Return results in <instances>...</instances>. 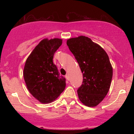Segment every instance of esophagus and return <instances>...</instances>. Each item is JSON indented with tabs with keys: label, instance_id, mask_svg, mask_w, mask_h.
<instances>
[{
	"label": "esophagus",
	"instance_id": "esophagus-1",
	"mask_svg": "<svg viewBox=\"0 0 134 134\" xmlns=\"http://www.w3.org/2000/svg\"><path fill=\"white\" fill-rule=\"evenodd\" d=\"M65 78L67 79V80L69 79V75L68 74H66L65 75Z\"/></svg>",
	"mask_w": 134,
	"mask_h": 134
}]
</instances>
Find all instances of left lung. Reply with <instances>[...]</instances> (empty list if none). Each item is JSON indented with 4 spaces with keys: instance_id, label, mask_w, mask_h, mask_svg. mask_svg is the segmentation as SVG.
<instances>
[{
    "instance_id": "left-lung-1",
    "label": "left lung",
    "mask_w": 134,
    "mask_h": 134,
    "mask_svg": "<svg viewBox=\"0 0 134 134\" xmlns=\"http://www.w3.org/2000/svg\"><path fill=\"white\" fill-rule=\"evenodd\" d=\"M67 44L83 75L82 84L77 90L79 100L87 107H96L107 96L113 76L107 52L84 36L70 38Z\"/></svg>"
}]
</instances>
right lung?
I'll list each match as a JSON object with an SVG mask.
<instances>
[{"instance_id":"1","label":"right lung","mask_w":134,"mask_h":134,"mask_svg":"<svg viewBox=\"0 0 134 134\" xmlns=\"http://www.w3.org/2000/svg\"><path fill=\"white\" fill-rule=\"evenodd\" d=\"M62 43L59 38L43 40L26 61L23 71L26 85L41 103L53 102L65 90V77L60 75L53 62L54 53Z\"/></svg>"}]
</instances>
